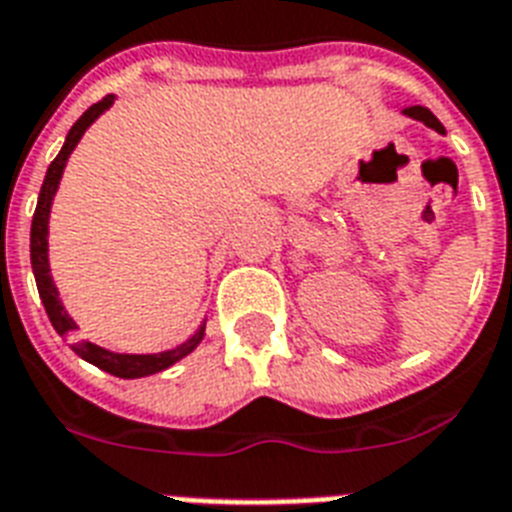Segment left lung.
Wrapping results in <instances>:
<instances>
[{"label": "left lung", "instance_id": "8db88e82", "mask_svg": "<svg viewBox=\"0 0 512 512\" xmlns=\"http://www.w3.org/2000/svg\"><path fill=\"white\" fill-rule=\"evenodd\" d=\"M404 114L409 116V119H414V122H422V124H425V127H430V130H436V132H441V135H444V124L438 122L436 116L430 114L428 108L412 106V108H406Z\"/></svg>", "mask_w": 512, "mask_h": 512}]
</instances>
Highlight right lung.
<instances>
[{"instance_id":"obj_1","label":"right lung","mask_w":512,"mask_h":512,"mask_svg":"<svg viewBox=\"0 0 512 512\" xmlns=\"http://www.w3.org/2000/svg\"><path fill=\"white\" fill-rule=\"evenodd\" d=\"M116 95H106V98L90 106L84 111L76 124L68 130L66 143L60 148V154L52 159V164L47 167V175H44L42 191H39V201H36V212L34 220H31V268H34V279H36V289H39V297H42L44 311L50 316L52 327L58 332L60 337L71 335L76 332V321L68 316L66 305L60 300V292L55 287V281H52L50 273V244H47V236H50V209H52V199H55V193H58L60 177H63V170H66L68 156L74 154V148L79 146V140L87 130H90V124L103 116L108 108L114 106ZM204 329H207V321H201V327L193 332L191 337L185 342H180L177 348L162 350V353H116V350L100 348L95 342H74L71 348H74L76 356H82L84 361H90L92 366H98L103 372L114 374V377H122V380H138V377H148V374L164 372V369H170L172 364H177L180 358H185L188 353L196 350V345L204 337Z\"/></svg>"}]
</instances>
